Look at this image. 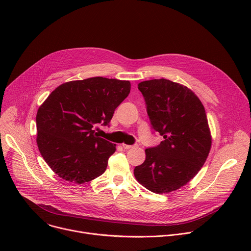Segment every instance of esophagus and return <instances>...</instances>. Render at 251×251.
I'll return each instance as SVG.
<instances>
[{"label": "esophagus", "instance_id": "1", "mask_svg": "<svg viewBox=\"0 0 251 251\" xmlns=\"http://www.w3.org/2000/svg\"><path fill=\"white\" fill-rule=\"evenodd\" d=\"M122 147H123L125 150H129V149H133V148L137 147V145H126V144H122Z\"/></svg>", "mask_w": 251, "mask_h": 251}]
</instances>
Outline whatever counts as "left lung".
I'll return each mask as SVG.
<instances>
[{
	"mask_svg": "<svg viewBox=\"0 0 251 251\" xmlns=\"http://www.w3.org/2000/svg\"><path fill=\"white\" fill-rule=\"evenodd\" d=\"M152 128L163 136L146 159L134 169L136 180L155 194H167L187 185L203 166L211 146L204 107L187 86L161 78L142 81Z\"/></svg>",
	"mask_w": 251,
	"mask_h": 251,
	"instance_id": "1",
	"label": "left lung"
}]
</instances>
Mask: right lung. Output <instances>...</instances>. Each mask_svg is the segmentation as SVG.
Listing matches in <instances>:
<instances>
[{
  "label": "right lung",
  "instance_id": "obj_1",
  "mask_svg": "<svg viewBox=\"0 0 251 251\" xmlns=\"http://www.w3.org/2000/svg\"><path fill=\"white\" fill-rule=\"evenodd\" d=\"M128 80L91 77L56 87L37 113V143L50 168L63 180L84 184L102 175L116 145L97 136L130 93Z\"/></svg>",
  "mask_w": 251,
  "mask_h": 251
}]
</instances>
